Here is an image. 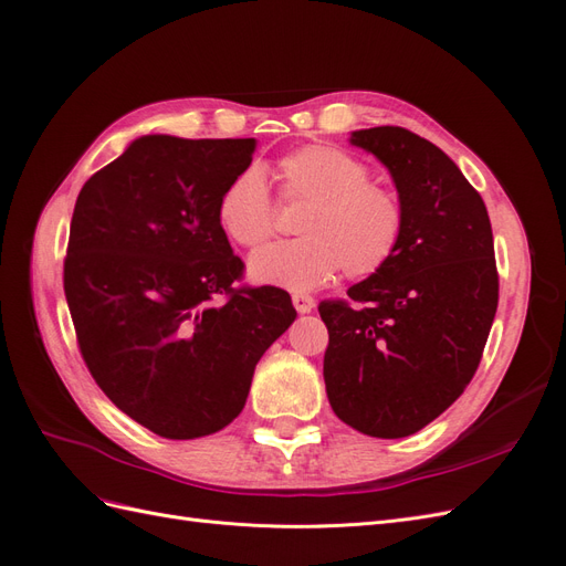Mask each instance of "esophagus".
<instances>
[{
  "label": "esophagus",
  "mask_w": 566,
  "mask_h": 566,
  "mask_svg": "<svg viewBox=\"0 0 566 566\" xmlns=\"http://www.w3.org/2000/svg\"><path fill=\"white\" fill-rule=\"evenodd\" d=\"M293 306L300 312V314H310L314 310V297L310 295H293Z\"/></svg>",
  "instance_id": "34e87169"
}]
</instances>
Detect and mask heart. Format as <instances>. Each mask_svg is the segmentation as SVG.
Segmentation results:
<instances>
[{"mask_svg":"<svg viewBox=\"0 0 566 566\" xmlns=\"http://www.w3.org/2000/svg\"><path fill=\"white\" fill-rule=\"evenodd\" d=\"M273 177L281 200L306 202L297 221L302 238L252 254V281L310 293L339 269L349 279H368L397 254L403 235L401 200L373 184L370 167L352 153L302 146L276 163ZM217 217L238 245L254 250L269 241L276 231V202L262 169L248 167L229 181Z\"/></svg>","mask_w":566,"mask_h":566,"instance_id":"1","label":"heart"}]
</instances>
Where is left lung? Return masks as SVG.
Here are the masks:
<instances>
[{
  "mask_svg": "<svg viewBox=\"0 0 566 566\" xmlns=\"http://www.w3.org/2000/svg\"><path fill=\"white\" fill-rule=\"evenodd\" d=\"M397 184V254L347 300H323V380L335 416L378 439L416 434L474 378L499 310V269L486 205L458 165L403 127L349 139Z\"/></svg>",
  "mask_w": 566,
  "mask_h": 566,
  "instance_id": "left-lung-1",
  "label": "left lung"
}]
</instances>
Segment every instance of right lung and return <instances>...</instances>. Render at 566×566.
<instances>
[{
  "label": "right lung",
  "instance_id": "1",
  "mask_svg": "<svg viewBox=\"0 0 566 566\" xmlns=\"http://www.w3.org/2000/svg\"><path fill=\"white\" fill-rule=\"evenodd\" d=\"M252 153L254 139L148 134L75 202L63 290L80 354L106 397L165 439L224 430L297 316L281 287L233 285L245 264L217 205Z\"/></svg>",
  "mask_w": 566,
  "mask_h": 566
}]
</instances>
